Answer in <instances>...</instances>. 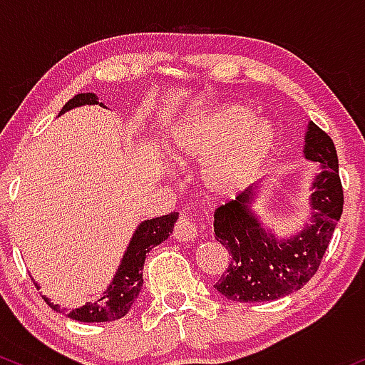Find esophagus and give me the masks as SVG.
<instances>
[{
    "instance_id": "obj_1",
    "label": "esophagus",
    "mask_w": 365,
    "mask_h": 365,
    "mask_svg": "<svg viewBox=\"0 0 365 365\" xmlns=\"http://www.w3.org/2000/svg\"><path fill=\"white\" fill-rule=\"evenodd\" d=\"M178 241H182V243H186V241H195L196 236H198V232H196V227L195 224L191 222L190 217L186 215H181L178 219V222H175L174 226V235Z\"/></svg>"
}]
</instances>
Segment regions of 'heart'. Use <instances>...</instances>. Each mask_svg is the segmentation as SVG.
Segmentation results:
<instances>
[{
	"instance_id": "1",
	"label": "heart",
	"mask_w": 365,
	"mask_h": 365,
	"mask_svg": "<svg viewBox=\"0 0 365 365\" xmlns=\"http://www.w3.org/2000/svg\"><path fill=\"white\" fill-rule=\"evenodd\" d=\"M277 146L272 122L245 103H226L187 118L170 139L172 160L205 163L203 186L214 198L241 193L255 181Z\"/></svg>"
}]
</instances>
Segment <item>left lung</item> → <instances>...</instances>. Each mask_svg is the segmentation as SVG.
<instances>
[{"mask_svg":"<svg viewBox=\"0 0 365 365\" xmlns=\"http://www.w3.org/2000/svg\"><path fill=\"white\" fill-rule=\"evenodd\" d=\"M304 157L319 163L310 184V212L300 231L277 236L257 215L260 186L248 187L214 214L215 240L229 252L227 271L214 288L232 302H271L304 288L317 272L343 212V190L334 143L312 120L305 130Z\"/></svg>","mask_w":365,"mask_h":365,"instance_id":"obj_1","label":"left lung"}]
</instances>
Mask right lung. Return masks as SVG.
Wrapping results in <instances>:
<instances>
[{
	"instance_id": "add662e5",
	"label": "right lung",
	"mask_w": 365,
	"mask_h": 365,
	"mask_svg": "<svg viewBox=\"0 0 365 365\" xmlns=\"http://www.w3.org/2000/svg\"><path fill=\"white\" fill-rule=\"evenodd\" d=\"M84 105L103 106V103L98 101V96L94 93H81L65 103L58 117L68 110ZM178 217V212H172L169 215L155 217V219L143 220L141 224H138L136 231H134L128 245V250H125L124 257L118 264L115 276L96 302H86V305L77 307V309H61L58 304H53L50 298L43 294L44 302L58 314H65L72 321L79 322H110L124 317L143 288V267H145L146 253L157 245L163 243L172 235ZM34 284L39 288L36 281Z\"/></svg>"
}]
</instances>
